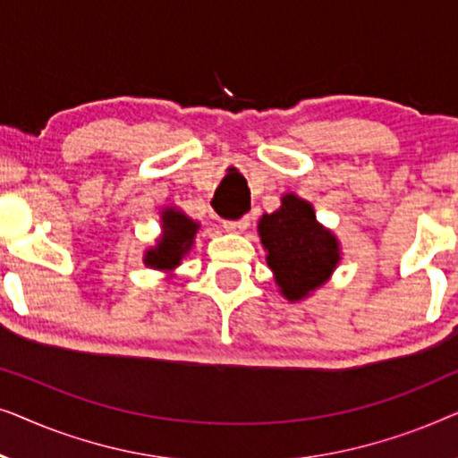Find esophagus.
<instances>
[{
    "label": "esophagus",
    "instance_id": "1",
    "mask_svg": "<svg viewBox=\"0 0 458 458\" xmlns=\"http://www.w3.org/2000/svg\"><path fill=\"white\" fill-rule=\"evenodd\" d=\"M248 225H250V216H242L237 218V221H223V227L231 231V233H242Z\"/></svg>",
    "mask_w": 458,
    "mask_h": 458
}]
</instances>
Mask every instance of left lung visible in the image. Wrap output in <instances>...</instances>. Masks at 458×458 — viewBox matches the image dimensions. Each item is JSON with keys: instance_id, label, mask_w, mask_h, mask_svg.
Here are the masks:
<instances>
[{"instance_id": "8db88e82", "label": "left lung", "mask_w": 458, "mask_h": 458, "mask_svg": "<svg viewBox=\"0 0 458 458\" xmlns=\"http://www.w3.org/2000/svg\"><path fill=\"white\" fill-rule=\"evenodd\" d=\"M259 233L275 284L290 302L321 287L340 262L337 237L317 221L312 204L296 193H285L277 210L262 215Z\"/></svg>"}]
</instances>
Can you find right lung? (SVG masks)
Segmentation results:
<instances>
[{"label":"right lung","mask_w":458,"mask_h":458,"mask_svg":"<svg viewBox=\"0 0 458 458\" xmlns=\"http://www.w3.org/2000/svg\"><path fill=\"white\" fill-rule=\"evenodd\" d=\"M160 218L162 235L156 246L146 250L143 262L158 271H174L181 265V259L191 250L199 225L177 208H165Z\"/></svg>","instance_id":"obj_1"}]
</instances>
